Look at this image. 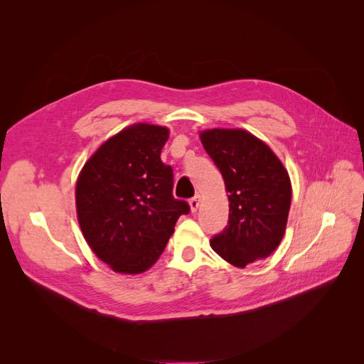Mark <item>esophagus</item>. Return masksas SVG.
Listing matches in <instances>:
<instances>
[{
  "label": "esophagus",
  "instance_id": "1",
  "mask_svg": "<svg viewBox=\"0 0 364 364\" xmlns=\"http://www.w3.org/2000/svg\"><path fill=\"white\" fill-rule=\"evenodd\" d=\"M199 203H200V196H199V195H196V196H193L192 199H190V200H188L190 211H192V213H196V211H198V208H199Z\"/></svg>",
  "mask_w": 364,
  "mask_h": 364
}]
</instances>
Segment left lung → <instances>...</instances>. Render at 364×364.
I'll return each mask as SVG.
<instances>
[{
	"instance_id": "obj_1",
	"label": "left lung",
	"mask_w": 364,
	"mask_h": 364,
	"mask_svg": "<svg viewBox=\"0 0 364 364\" xmlns=\"http://www.w3.org/2000/svg\"><path fill=\"white\" fill-rule=\"evenodd\" d=\"M200 141L221 172L230 202L228 224L211 239V247L243 269L269 257L284 235L289 174L273 150L245 129H206Z\"/></svg>"
}]
</instances>
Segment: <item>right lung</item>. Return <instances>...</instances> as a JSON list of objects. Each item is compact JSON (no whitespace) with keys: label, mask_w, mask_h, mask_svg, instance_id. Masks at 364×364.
Returning <instances> with one entry per match:
<instances>
[{"label":"right lung","mask_w":364,"mask_h":364,"mask_svg":"<svg viewBox=\"0 0 364 364\" xmlns=\"http://www.w3.org/2000/svg\"><path fill=\"white\" fill-rule=\"evenodd\" d=\"M165 127L136 124L103 143L76 183L82 235L113 272L139 274L158 261L186 200L172 196L174 174L161 161Z\"/></svg>","instance_id":"add662e5"}]
</instances>
